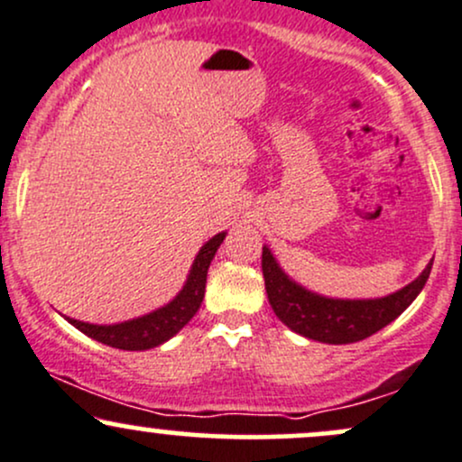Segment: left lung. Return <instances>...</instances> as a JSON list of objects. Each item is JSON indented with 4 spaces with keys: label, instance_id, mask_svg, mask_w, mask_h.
<instances>
[{
    "label": "left lung",
    "instance_id": "obj_1",
    "mask_svg": "<svg viewBox=\"0 0 462 462\" xmlns=\"http://www.w3.org/2000/svg\"><path fill=\"white\" fill-rule=\"evenodd\" d=\"M261 267L267 298L278 320L291 331L324 344H351L371 337L412 305L432 272V263H428L417 281L390 296L373 300H339L309 291L291 281L281 270L270 247H263Z\"/></svg>",
    "mask_w": 462,
    "mask_h": 462
}]
</instances>
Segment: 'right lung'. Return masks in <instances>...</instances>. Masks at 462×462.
Masks as SVG:
<instances>
[{
    "instance_id": "right-lung-1",
    "label": "right lung",
    "mask_w": 462,
    "mask_h": 462,
    "mask_svg": "<svg viewBox=\"0 0 462 462\" xmlns=\"http://www.w3.org/2000/svg\"><path fill=\"white\" fill-rule=\"evenodd\" d=\"M223 239H226V232H219L201 247L199 254L195 256V263H192L189 278H186V285L169 305L120 324H89L74 320V318H68V322L74 324L85 336L96 339V342L107 344L111 348L146 351V348L160 346L175 333H180L190 322V318L199 311L206 291L208 267H210V261L215 258Z\"/></svg>"
}]
</instances>
